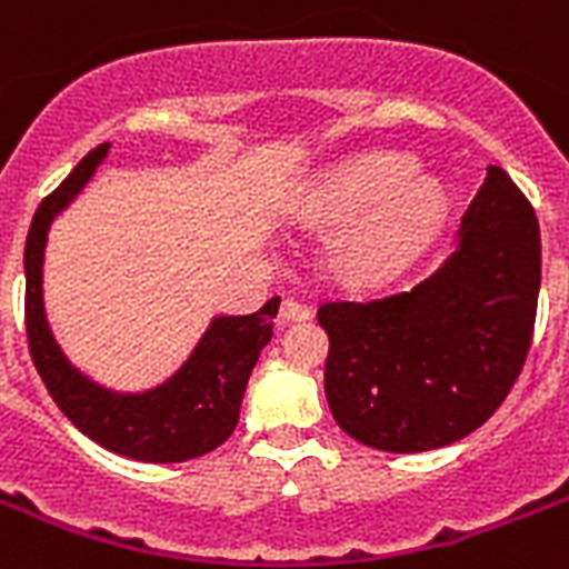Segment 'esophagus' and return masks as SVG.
Segmentation results:
<instances>
[{
  "instance_id": "1",
  "label": "esophagus",
  "mask_w": 569,
  "mask_h": 569,
  "mask_svg": "<svg viewBox=\"0 0 569 569\" xmlns=\"http://www.w3.org/2000/svg\"><path fill=\"white\" fill-rule=\"evenodd\" d=\"M279 317H281V322H302L311 317V311H308L302 302H297V299H284L279 308Z\"/></svg>"
}]
</instances>
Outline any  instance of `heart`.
Returning a JSON list of instances; mask_svg holds the SVG:
<instances>
[{"instance_id":"obj_1","label":"heart","mask_w":569,"mask_h":569,"mask_svg":"<svg viewBox=\"0 0 569 569\" xmlns=\"http://www.w3.org/2000/svg\"><path fill=\"white\" fill-rule=\"evenodd\" d=\"M290 217L308 229H335L326 267L347 288L370 290L397 279L435 240L447 193L411 158L363 152L313 176L290 202Z\"/></svg>"}]
</instances>
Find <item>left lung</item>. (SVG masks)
Listing matches in <instances>:
<instances>
[{"label": "left lung", "instance_id": "left-lung-1", "mask_svg": "<svg viewBox=\"0 0 569 569\" xmlns=\"http://www.w3.org/2000/svg\"><path fill=\"white\" fill-rule=\"evenodd\" d=\"M540 229L506 170L488 167L456 249L417 288L329 302L326 399L358 443L429 452L476 431L502 406L531 343Z\"/></svg>", "mask_w": 569, "mask_h": 569}]
</instances>
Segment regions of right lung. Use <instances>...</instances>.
I'll return each instance as SVG.
<instances>
[{
    "label": "right lung",
    "mask_w": 569,
    "mask_h": 569,
    "mask_svg": "<svg viewBox=\"0 0 569 569\" xmlns=\"http://www.w3.org/2000/svg\"><path fill=\"white\" fill-rule=\"evenodd\" d=\"M111 143H102L40 202L26 240V331L31 361L67 420L93 443L117 456L172 465L190 461L229 440L238 426L249 372L272 338L279 297L256 313H217L170 379L147 390H113L93 381L54 340L43 302V263L52 222L97 176Z\"/></svg>",
    "instance_id": "1"
}]
</instances>
